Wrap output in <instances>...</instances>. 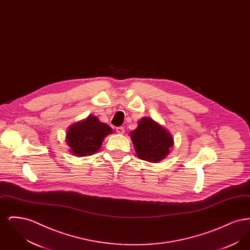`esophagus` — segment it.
Instances as JSON below:
<instances>
[{"label":"esophagus","instance_id":"obj_1","mask_svg":"<svg viewBox=\"0 0 250 250\" xmlns=\"http://www.w3.org/2000/svg\"><path fill=\"white\" fill-rule=\"evenodd\" d=\"M116 132L120 134V135H124L125 134V128L123 126H119V127H116Z\"/></svg>","mask_w":250,"mask_h":250}]
</instances>
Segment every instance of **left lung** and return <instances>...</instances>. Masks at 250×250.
I'll use <instances>...</instances> for the list:
<instances>
[{
    "instance_id": "obj_1",
    "label": "left lung",
    "mask_w": 250,
    "mask_h": 250,
    "mask_svg": "<svg viewBox=\"0 0 250 250\" xmlns=\"http://www.w3.org/2000/svg\"><path fill=\"white\" fill-rule=\"evenodd\" d=\"M130 138L138 157L151 163L165 159L174 144L170 132L149 117L138 122L137 128L130 132Z\"/></svg>"
}]
</instances>
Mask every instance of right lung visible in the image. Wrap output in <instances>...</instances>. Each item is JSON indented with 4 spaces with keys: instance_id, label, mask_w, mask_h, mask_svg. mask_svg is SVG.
I'll use <instances>...</instances> for the list:
<instances>
[{
    "instance_id": "1",
    "label": "right lung",
    "mask_w": 250,
    "mask_h": 250,
    "mask_svg": "<svg viewBox=\"0 0 250 250\" xmlns=\"http://www.w3.org/2000/svg\"><path fill=\"white\" fill-rule=\"evenodd\" d=\"M112 128L107 124L90 114L87 118L72 124L68 126L65 142L69 152L77 156H88L97 153L104 139L112 134Z\"/></svg>"
}]
</instances>
